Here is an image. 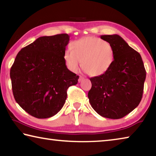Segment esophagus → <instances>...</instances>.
Masks as SVG:
<instances>
[{"label":"esophagus","mask_w":156,"mask_h":156,"mask_svg":"<svg viewBox=\"0 0 156 156\" xmlns=\"http://www.w3.org/2000/svg\"><path fill=\"white\" fill-rule=\"evenodd\" d=\"M84 79V78L83 77V76H80V78H79V79H78V82H79V83H81V82L83 81Z\"/></svg>","instance_id":"34e87169"}]
</instances>
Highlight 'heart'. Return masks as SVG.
Here are the masks:
<instances>
[{
	"label": "heart",
	"mask_w": 156,
	"mask_h": 156,
	"mask_svg": "<svg viewBox=\"0 0 156 156\" xmlns=\"http://www.w3.org/2000/svg\"><path fill=\"white\" fill-rule=\"evenodd\" d=\"M65 50L64 59L69 70L76 72L82 68L91 76H99L109 69L115 59L113 47L98 37L87 36L73 42Z\"/></svg>",
	"instance_id": "obj_1"
}]
</instances>
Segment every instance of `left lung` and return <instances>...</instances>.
<instances>
[{
    "instance_id": "obj_1",
    "label": "left lung",
    "mask_w": 156,
    "mask_h": 156,
    "mask_svg": "<svg viewBox=\"0 0 156 156\" xmlns=\"http://www.w3.org/2000/svg\"><path fill=\"white\" fill-rule=\"evenodd\" d=\"M115 51V59L107 72L91 78L88 93L93 109L102 117L119 119L138 106L146 78L140 54L117 34L102 35Z\"/></svg>"
}]
</instances>
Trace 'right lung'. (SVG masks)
Listing matches in <instances>:
<instances>
[{
    "label": "right lung",
    "instance_id": "1",
    "mask_svg": "<svg viewBox=\"0 0 156 156\" xmlns=\"http://www.w3.org/2000/svg\"><path fill=\"white\" fill-rule=\"evenodd\" d=\"M67 34L42 36L18 53L10 69L15 100L29 114L48 118L60 112L79 76L65 65Z\"/></svg>",
    "mask_w": 156,
    "mask_h": 156
}]
</instances>
